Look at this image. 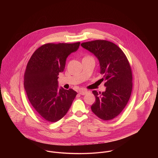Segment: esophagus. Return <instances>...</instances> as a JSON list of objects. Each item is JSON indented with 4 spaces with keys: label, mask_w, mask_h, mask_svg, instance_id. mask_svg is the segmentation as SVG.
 I'll list each match as a JSON object with an SVG mask.
<instances>
[{
    "label": "esophagus",
    "mask_w": 158,
    "mask_h": 158,
    "mask_svg": "<svg viewBox=\"0 0 158 158\" xmlns=\"http://www.w3.org/2000/svg\"><path fill=\"white\" fill-rule=\"evenodd\" d=\"M78 93H79L80 94L82 95H86V94L88 93V92H87L86 90H83V89H81V90H79Z\"/></svg>",
    "instance_id": "esophagus-1"
}]
</instances>
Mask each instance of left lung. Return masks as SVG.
Here are the masks:
<instances>
[{
	"mask_svg": "<svg viewBox=\"0 0 158 158\" xmlns=\"http://www.w3.org/2000/svg\"><path fill=\"white\" fill-rule=\"evenodd\" d=\"M81 45L98 60L101 79L105 80L106 90H93L95 102L91 110L103 120H111L118 115L126 106L131 94L133 76L129 61L123 52L110 41L95 40Z\"/></svg>",
	"mask_w": 158,
	"mask_h": 158,
	"instance_id": "obj_1",
	"label": "left lung"
}]
</instances>
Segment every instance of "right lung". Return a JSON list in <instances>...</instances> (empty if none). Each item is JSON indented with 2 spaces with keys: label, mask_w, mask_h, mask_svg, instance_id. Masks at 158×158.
Instances as JSON below:
<instances>
[{
  "label": "right lung",
  "mask_w": 158,
  "mask_h": 158,
  "mask_svg": "<svg viewBox=\"0 0 158 158\" xmlns=\"http://www.w3.org/2000/svg\"><path fill=\"white\" fill-rule=\"evenodd\" d=\"M80 44H45L36 50L28 62L24 88L35 111L47 122L61 119L77 94L72 89H59L58 75L63 72L68 56L76 52Z\"/></svg>",
  "instance_id": "right-lung-1"
}]
</instances>
